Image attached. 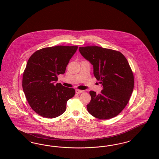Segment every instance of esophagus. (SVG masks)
Wrapping results in <instances>:
<instances>
[{"label":"esophagus","mask_w":159,"mask_h":159,"mask_svg":"<svg viewBox=\"0 0 159 159\" xmlns=\"http://www.w3.org/2000/svg\"><path fill=\"white\" fill-rule=\"evenodd\" d=\"M83 91H82V90H80V89H75V93H77V94H80V93H82Z\"/></svg>","instance_id":"obj_1"}]
</instances>
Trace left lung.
Here are the masks:
<instances>
[{"label": "left lung", "instance_id": "1", "mask_svg": "<svg viewBox=\"0 0 159 159\" xmlns=\"http://www.w3.org/2000/svg\"><path fill=\"white\" fill-rule=\"evenodd\" d=\"M82 56L93 65L94 75L103 89L91 91L88 112L99 119H109L122 112L128 104L134 85V75L122 54L100 47H79Z\"/></svg>", "mask_w": 159, "mask_h": 159}]
</instances>
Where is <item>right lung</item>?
<instances>
[{
	"label": "right lung",
	"instance_id": "obj_1",
	"mask_svg": "<svg viewBox=\"0 0 159 159\" xmlns=\"http://www.w3.org/2000/svg\"><path fill=\"white\" fill-rule=\"evenodd\" d=\"M77 46H56L36 51L28 59L23 74L22 87L26 100L37 114L55 118L66 108L68 100L75 94L73 88L60 83L57 75L63 74Z\"/></svg>",
	"mask_w": 159,
	"mask_h": 159
}]
</instances>
